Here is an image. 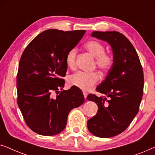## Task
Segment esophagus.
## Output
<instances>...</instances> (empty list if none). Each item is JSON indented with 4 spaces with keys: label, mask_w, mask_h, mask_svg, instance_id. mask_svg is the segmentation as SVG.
<instances>
[{
    "label": "esophagus",
    "mask_w": 155,
    "mask_h": 155,
    "mask_svg": "<svg viewBox=\"0 0 155 155\" xmlns=\"http://www.w3.org/2000/svg\"><path fill=\"white\" fill-rule=\"evenodd\" d=\"M83 94H84V99H87V93L86 92H83Z\"/></svg>",
    "instance_id": "esophagus-1"
}]
</instances>
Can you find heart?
I'll return each mask as SVG.
<instances>
[{
  "label": "heart",
  "mask_w": 155,
  "mask_h": 155,
  "mask_svg": "<svg viewBox=\"0 0 155 155\" xmlns=\"http://www.w3.org/2000/svg\"><path fill=\"white\" fill-rule=\"evenodd\" d=\"M84 47L93 56L96 58L97 67L101 71H107L112 67L114 64V56L111 54L105 52V47L100 42L94 41H87L84 44ZM77 50L75 48L70 49L65 56V63L71 69L75 67V60ZM99 75L96 72L78 71L70 77L69 82L72 85L87 91L92 89L98 82Z\"/></svg>",
  "instance_id": "b5f03b06"
}]
</instances>
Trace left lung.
I'll return each mask as SVG.
<instances>
[{
	"label": "left lung",
	"instance_id": "obj_1",
	"mask_svg": "<svg viewBox=\"0 0 155 155\" xmlns=\"http://www.w3.org/2000/svg\"><path fill=\"white\" fill-rule=\"evenodd\" d=\"M91 35L111 45L114 61L96 89L102 96L90 94L87 97L99 108L87 120V128L97 137H111L124 132L139 111L144 87L143 67L133 44L123 34L96 31Z\"/></svg>",
	"mask_w": 155,
	"mask_h": 155
}]
</instances>
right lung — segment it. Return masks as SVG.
<instances>
[{"label": "right lung", "instance_id": "right-lung-1", "mask_svg": "<svg viewBox=\"0 0 155 155\" xmlns=\"http://www.w3.org/2000/svg\"><path fill=\"white\" fill-rule=\"evenodd\" d=\"M84 30L48 29L37 35L23 51L17 75L18 104L27 126L51 136L65 128L70 111L84 101L78 87L63 90L68 66L65 56ZM56 93V97L52 92Z\"/></svg>", "mask_w": 155, "mask_h": 155}]
</instances>
